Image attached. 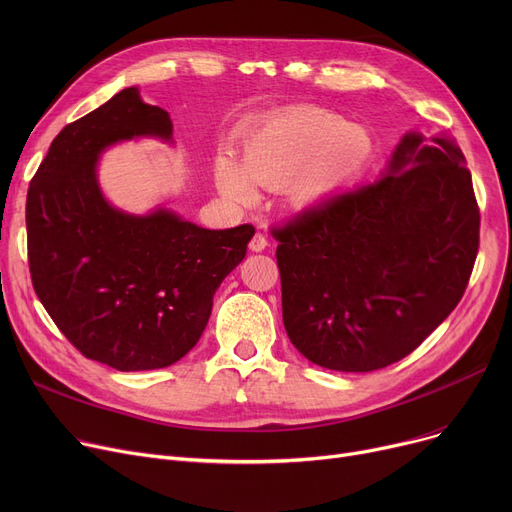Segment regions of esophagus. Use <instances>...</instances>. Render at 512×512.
Returning <instances> with one entry per match:
<instances>
[{
  "label": "esophagus",
  "mask_w": 512,
  "mask_h": 512,
  "mask_svg": "<svg viewBox=\"0 0 512 512\" xmlns=\"http://www.w3.org/2000/svg\"><path fill=\"white\" fill-rule=\"evenodd\" d=\"M249 247H251V251H263V249L267 247L265 234H263V232H255V236H253L251 242H249Z\"/></svg>",
  "instance_id": "1"
}]
</instances>
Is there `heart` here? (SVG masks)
I'll list each match as a JSON object with an SVG mask.
<instances>
[{
  "label": "heart",
  "mask_w": 512,
  "mask_h": 512,
  "mask_svg": "<svg viewBox=\"0 0 512 512\" xmlns=\"http://www.w3.org/2000/svg\"><path fill=\"white\" fill-rule=\"evenodd\" d=\"M369 134L344 118L299 107L263 124L245 143V166L230 155L215 159L220 191L240 203L255 197L251 177L267 186L288 184L294 205H309L353 178L369 157Z\"/></svg>",
  "instance_id": "b5f03b06"
}]
</instances>
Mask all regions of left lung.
Here are the masks:
<instances>
[{"instance_id":"1","label":"left lung","mask_w":512,"mask_h":512,"mask_svg":"<svg viewBox=\"0 0 512 512\" xmlns=\"http://www.w3.org/2000/svg\"><path fill=\"white\" fill-rule=\"evenodd\" d=\"M409 132L386 174L272 228L290 342L334 371L411 355L463 299L479 207L461 149Z\"/></svg>"}]
</instances>
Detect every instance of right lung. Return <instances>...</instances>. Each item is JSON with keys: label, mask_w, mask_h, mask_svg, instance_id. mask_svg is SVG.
I'll return each instance as SVG.
<instances>
[{"label": "right lung", "mask_w": 512, "mask_h": 512, "mask_svg": "<svg viewBox=\"0 0 512 512\" xmlns=\"http://www.w3.org/2000/svg\"><path fill=\"white\" fill-rule=\"evenodd\" d=\"M141 134L170 139L172 122L130 87L60 130L26 195L39 301L76 351L118 371L161 369L191 351L255 234L251 224L205 230L166 209L137 218L107 205L97 155Z\"/></svg>", "instance_id": "obj_1"}]
</instances>
